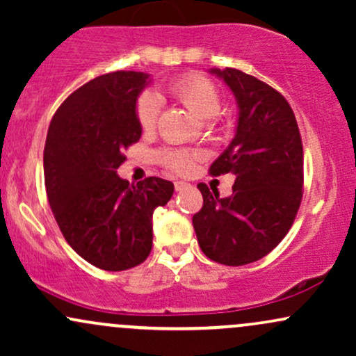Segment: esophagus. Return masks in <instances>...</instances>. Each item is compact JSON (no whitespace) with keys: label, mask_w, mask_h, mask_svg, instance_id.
Returning <instances> with one entry per match:
<instances>
[{"label":"esophagus","mask_w":356,"mask_h":356,"mask_svg":"<svg viewBox=\"0 0 356 356\" xmlns=\"http://www.w3.org/2000/svg\"><path fill=\"white\" fill-rule=\"evenodd\" d=\"M174 187H175V191H177V192H182L184 189H187V187H189V184L184 182V181H175Z\"/></svg>","instance_id":"obj_1"}]
</instances>
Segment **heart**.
<instances>
[{"instance_id":"b5f03b06","label":"heart","mask_w":356,"mask_h":356,"mask_svg":"<svg viewBox=\"0 0 356 356\" xmlns=\"http://www.w3.org/2000/svg\"><path fill=\"white\" fill-rule=\"evenodd\" d=\"M170 92L195 118L201 122H211L219 117L222 102L214 83L204 76H187L170 87ZM159 99L154 93H145L137 104V120L144 130H150L159 117ZM165 162L175 170H186L192 164L194 155L184 150L167 152Z\"/></svg>"}]
</instances>
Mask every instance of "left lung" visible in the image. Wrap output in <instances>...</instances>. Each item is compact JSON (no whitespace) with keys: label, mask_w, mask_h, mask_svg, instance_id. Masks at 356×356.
I'll return each instance as SVG.
<instances>
[{"label":"left lung","mask_w":356,"mask_h":356,"mask_svg":"<svg viewBox=\"0 0 356 356\" xmlns=\"http://www.w3.org/2000/svg\"><path fill=\"white\" fill-rule=\"evenodd\" d=\"M209 73L229 87L238 104L234 137L211 174L231 172L236 181L224 199L197 184L204 204L192 224L209 259L243 266L271 252L291 227L303 197V145L295 113L280 92L236 68Z\"/></svg>","instance_id":"left-lung-1"}]
</instances>
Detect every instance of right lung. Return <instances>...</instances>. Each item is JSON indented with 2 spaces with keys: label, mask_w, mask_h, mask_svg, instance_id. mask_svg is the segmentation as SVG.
I'll use <instances>...</instances> for the list:
<instances>
[{
  "label": "right lung",
  "mask_w": 356,
  "mask_h": 356,
  "mask_svg": "<svg viewBox=\"0 0 356 356\" xmlns=\"http://www.w3.org/2000/svg\"><path fill=\"white\" fill-rule=\"evenodd\" d=\"M152 81L144 72H113L72 93L51 118L43 154L44 186L58 227L76 254L105 271L144 263L152 216L174 184L118 177L122 154L142 136L137 99Z\"/></svg>",
  "instance_id": "obj_1"
}]
</instances>
